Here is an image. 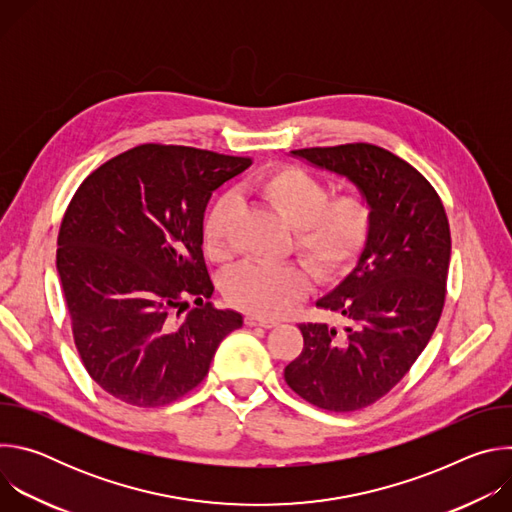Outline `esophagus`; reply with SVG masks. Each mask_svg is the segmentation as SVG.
Segmentation results:
<instances>
[{"label": "esophagus", "instance_id": "1", "mask_svg": "<svg viewBox=\"0 0 512 512\" xmlns=\"http://www.w3.org/2000/svg\"><path fill=\"white\" fill-rule=\"evenodd\" d=\"M245 324H247V326H261V328H273V326H277V322L265 320V318H257V316H245Z\"/></svg>", "mask_w": 512, "mask_h": 512}]
</instances>
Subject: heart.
Listing matches in <instances>:
<instances>
[{"label":"heart","mask_w":512,"mask_h":512,"mask_svg":"<svg viewBox=\"0 0 512 512\" xmlns=\"http://www.w3.org/2000/svg\"><path fill=\"white\" fill-rule=\"evenodd\" d=\"M253 192L294 227L291 249H296L320 281L334 283L346 277L367 249L375 210L360 188L330 196L324 178L304 166L283 164L257 176ZM235 216L233 196H221L206 212L200 239L210 261L227 263L233 257ZM310 269L300 261L247 263L225 277L223 294L243 312L277 318L310 294Z\"/></svg>","instance_id":"obj_1"}]
</instances>
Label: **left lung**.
Here are the masks:
<instances>
[{
	"instance_id": "left-lung-1",
	"label": "left lung",
	"mask_w": 512,
	"mask_h": 512,
	"mask_svg": "<svg viewBox=\"0 0 512 512\" xmlns=\"http://www.w3.org/2000/svg\"><path fill=\"white\" fill-rule=\"evenodd\" d=\"M354 182L373 202L371 239L356 269L316 306L344 330L300 324L304 348L285 383L304 401L350 413L385 397L427 346L446 302L450 223L435 188L405 160L373 143L296 150Z\"/></svg>"
}]
</instances>
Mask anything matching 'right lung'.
Returning a JSON list of instances; mask_svg holds the SVG:
<instances>
[{
    "label": "right lung",
    "mask_w": 512,
    "mask_h": 512,
    "mask_svg": "<svg viewBox=\"0 0 512 512\" xmlns=\"http://www.w3.org/2000/svg\"><path fill=\"white\" fill-rule=\"evenodd\" d=\"M247 166L251 158L141 143L91 172L68 202L56 269L79 356L111 397L178 401L243 326L210 302L200 227L212 190ZM188 299L197 306L180 319Z\"/></svg>",
    "instance_id": "add662e5"
}]
</instances>
